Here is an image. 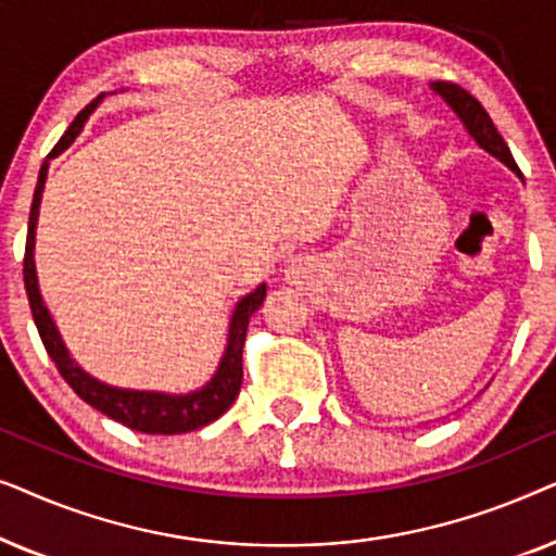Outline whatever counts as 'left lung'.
<instances>
[{
	"label": "left lung",
	"instance_id": "1",
	"mask_svg": "<svg viewBox=\"0 0 556 556\" xmlns=\"http://www.w3.org/2000/svg\"><path fill=\"white\" fill-rule=\"evenodd\" d=\"M435 93L443 98V101L451 105L455 116L460 118V124L466 126V131L473 136V141L481 147L483 151H489L491 156H496L498 162H504L508 169L511 172H519V166H516L514 156H511V149L506 147L504 136L498 134V128L493 126V121L489 113L481 103L476 101L473 96L468 93V90H463L460 86H455V83H432L430 86Z\"/></svg>",
	"mask_w": 556,
	"mask_h": 556
}]
</instances>
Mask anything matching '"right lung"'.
Instances as JSON below:
<instances>
[{
    "label": "right lung",
    "mask_w": 556,
    "mask_h": 556,
    "mask_svg": "<svg viewBox=\"0 0 556 556\" xmlns=\"http://www.w3.org/2000/svg\"><path fill=\"white\" fill-rule=\"evenodd\" d=\"M103 101V96H98L93 103L86 105L71 128L63 134V139L55 143V149L50 151L48 162L40 166V177H37L33 207H29V230H27V245H25V291L29 299V308H33V318L45 349H48L50 359L55 362V367L67 384L73 387V392L78 394L83 402H88L90 407H96L98 413L109 415L111 420H116L126 428L136 432H147V435H179V432H189L204 425L215 422L219 415L227 413L230 405L238 397L240 384H242V346H245V333L250 316L263 306L265 301V283L255 288L253 293L242 295L238 306L232 311L230 318V331H227V346L215 377L210 379L202 390H194L189 394H166V392H141V390H121V387H111L105 382H98L96 377H90L88 371H83L63 344L55 321H52L48 306H45L40 286H37V270H35V230H37V215H40V202H42V189L45 179H48V166L50 159L71 147L75 136L83 131L90 113L98 103Z\"/></svg>",
    "instance_id": "obj_1"
}]
</instances>
